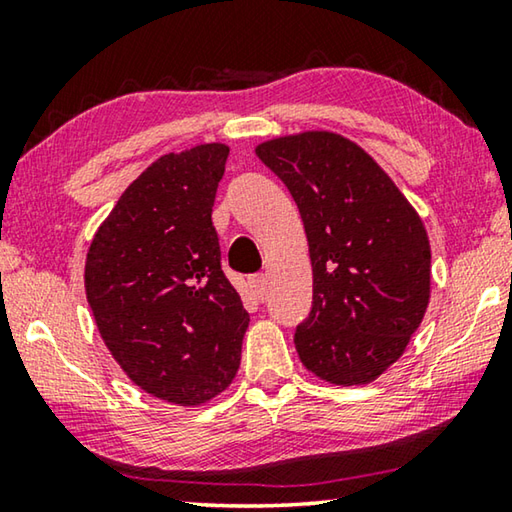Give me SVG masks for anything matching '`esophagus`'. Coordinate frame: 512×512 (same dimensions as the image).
I'll use <instances>...</instances> for the list:
<instances>
[{"label":"esophagus","mask_w":512,"mask_h":512,"mask_svg":"<svg viewBox=\"0 0 512 512\" xmlns=\"http://www.w3.org/2000/svg\"><path fill=\"white\" fill-rule=\"evenodd\" d=\"M248 282H250V287H253L255 296H257L259 300H264L266 293H268V287H266L268 280H266V275H264V273H255V275L248 277Z\"/></svg>","instance_id":"34e87169"}]
</instances>
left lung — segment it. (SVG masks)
I'll return each mask as SVG.
<instances>
[{"instance_id": "8db88e82", "label": "left lung", "mask_w": 512, "mask_h": 512, "mask_svg": "<svg viewBox=\"0 0 512 512\" xmlns=\"http://www.w3.org/2000/svg\"><path fill=\"white\" fill-rule=\"evenodd\" d=\"M255 153L287 185L309 241L314 302L293 339L302 366L336 386L370 384L402 357L427 311V230L388 173L343 135L275 137Z\"/></svg>"}]
</instances>
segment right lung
Returning a JSON list of instances; mask_svg holds the SVG:
<instances>
[{
	"mask_svg": "<svg viewBox=\"0 0 512 512\" xmlns=\"http://www.w3.org/2000/svg\"><path fill=\"white\" fill-rule=\"evenodd\" d=\"M228 153L198 144L155 160L99 225L85 259L106 348L133 384L178 406L230 386L250 320L212 225Z\"/></svg>",
	"mask_w": 512,
	"mask_h": 512,
	"instance_id": "add662e5",
	"label": "right lung"
}]
</instances>
